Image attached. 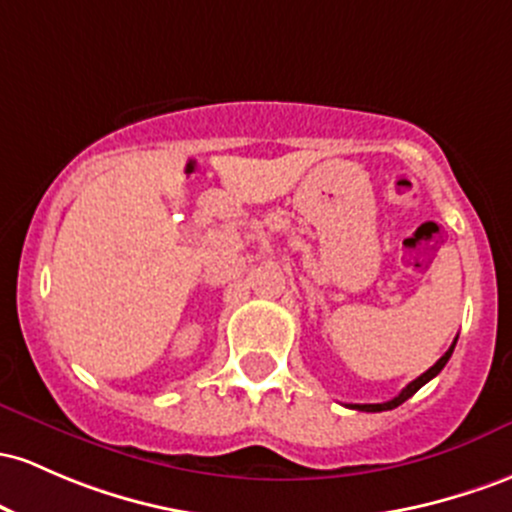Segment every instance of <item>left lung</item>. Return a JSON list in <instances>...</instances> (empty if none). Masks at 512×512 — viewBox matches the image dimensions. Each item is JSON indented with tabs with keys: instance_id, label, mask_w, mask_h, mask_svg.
Wrapping results in <instances>:
<instances>
[{
	"instance_id": "8db88e82",
	"label": "left lung",
	"mask_w": 512,
	"mask_h": 512,
	"mask_svg": "<svg viewBox=\"0 0 512 512\" xmlns=\"http://www.w3.org/2000/svg\"><path fill=\"white\" fill-rule=\"evenodd\" d=\"M454 345H457V340H454ZM454 345L449 347V350L445 352V355H442L440 359H437L435 364H432V367L428 369V372L420 374L418 379H413L411 384H408L406 389H403L401 393H398L396 398H391V401H386V403H350V408H355V411H367V413H381V411H391V408L401 406V403H403V401H408V398H411L413 393L420 389V386L428 384L430 379H435V376L440 374L442 369H445V364L449 362V357H452V352H454Z\"/></svg>"
}]
</instances>
